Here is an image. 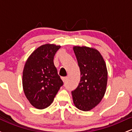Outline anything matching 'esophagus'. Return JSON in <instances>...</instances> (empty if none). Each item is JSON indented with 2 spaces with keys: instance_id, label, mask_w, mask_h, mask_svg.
<instances>
[{
  "instance_id": "esophagus-1",
  "label": "esophagus",
  "mask_w": 132,
  "mask_h": 132,
  "mask_svg": "<svg viewBox=\"0 0 132 132\" xmlns=\"http://www.w3.org/2000/svg\"><path fill=\"white\" fill-rule=\"evenodd\" d=\"M61 79H62V81L64 82H65L67 81L68 78H67V77H63V78H62Z\"/></svg>"
}]
</instances>
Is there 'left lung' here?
<instances>
[{
    "mask_svg": "<svg viewBox=\"0 0 132 132\" xmlns=\"http://www.w3.org/2000/svg\"><path fill=\"white\" fill-rule=\"evenodd\" d=\"M81 72V80L72 91L74 104L78 109L89 111L96 107L105 95L107 69L97 50L86 46H73Z\"/></svg>",
    "mask_w": 132,
    "mask_h": 132,
    "instance_id": "1",
    "label": "left lung"
}]
</instances>
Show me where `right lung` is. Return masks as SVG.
<instances>
[{
	"instance_id": "1",
	"label": "right lung",
	"mask_w": 132,
	"mask_h": 132,
	"mask_svg": "<svg viewBox=\"0 0 132 132\" xmlns=\"http://www.w3.org/2000/svg\"><path fill=\"white\" fill-rule=\"evenodd\" d=\"M60 48V45L44 44L35 50L25 62L23 89L31 105L38 109L49 107L63 84L53 63Z\"/></svg>"
}]
</instances>
